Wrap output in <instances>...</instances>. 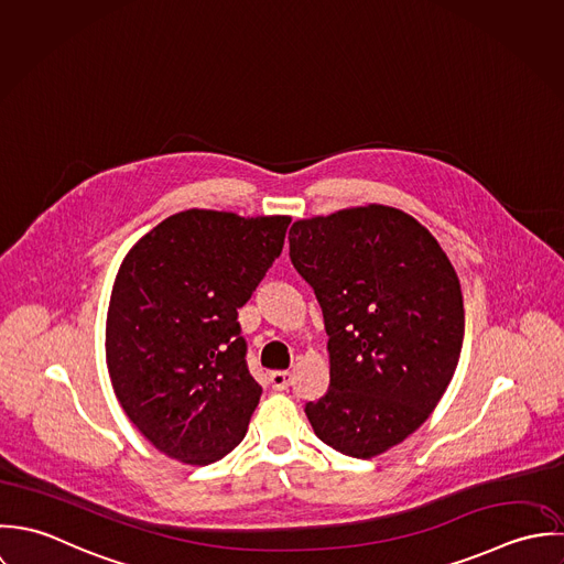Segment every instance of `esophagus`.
<instances>
[{
  "instance_id": "esophagus-1",
  "label": "esophagus",
  "mask_w": 564,
  "mask_h": 564,
  "mask_svg": "<svg viewBox=\"0 0 564 564\" xmlns=\"http://www.w3.org/2000/svg\"><path fill=\"white\" fill-rule=\"evenodd\" d=\"M270 383L274 390H288L292 386V372L274 370V372H270Z\"/></svg>"
}]
</instances>
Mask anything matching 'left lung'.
Listing matches in <instances>:
<instances>
[{"label":"left lung","instance_id":"obj_1","mask_svg":"<svg viewBox=\"0 0 564 564\" xmlns=\"http://www.w3.org/2000/svg\"><path fill=\"white\" fill-rule=\"evenodd\" d=\"M290 259L329 336V390L305 403L316 436L361 459L403 443L438 405L462 350L447 252L412 216L368 205L294 223Z\"/></svg>","mask_w":564,"mask_h":564}]
</instances>
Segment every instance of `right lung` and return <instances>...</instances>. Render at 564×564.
<instances>
[{
    "instance_id": "obj_1",
    "label": "right lung",
    "mask_w": 564,
    "mask_h": 564,
    "mask_svg": "<svg viewBox=\"0 0 564 564\" xmlns=\"http://www.w3.org/2000/svg\"><path fill=\"white\" fill-rule=\"evenodd\" d=\"M288 216L189 209L126 254L107 316V364L132 425L170 457L212 464L259 403L237 310L283 250Z\"/></svg>"
}]
</instances>
